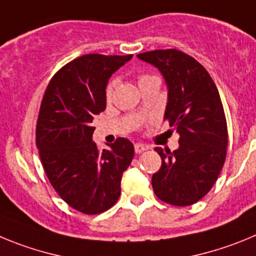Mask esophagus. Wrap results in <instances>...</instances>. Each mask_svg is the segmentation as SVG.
I'll return each instance as SVG.
<instances>
[{
	"mask_svg": "<svg viewBox=\"0 0 256 256\" xmlns=\"http://www.w3.org/2000/svg\"><path fill=\"white\" fill-rule=\"evenodd\" d=\"M146 149H149V146L148 145L142 144V142H136V144H135V152H136V153H142V152L146 150Z\"/></svg>",
	"mask_w": 256,
	"mask_h": 256,
	"instance_id": "34e87169",
	"label": "esophagus"
}]
</instances>
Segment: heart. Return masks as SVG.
<instances>
[{
	"label": "heart",
	"instance_id": "heart-1",
	"mask_svg": "<svg viewBox=\"0 0 256 256\" xmlns=\"http://www.w3.org/2000/svg\"><path fill=\"white\" fill-rule=\"evenodd\" d=\"M149 78H152V76H142V78H140V82H144V80L149 79ZM114 85H116V82H110V85H108V86H107V98H108V100L111 98L112 93H114Z\"/></svg>",
	"mask_w": 256,
	"mask_h": 256
}]
</instances>
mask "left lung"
Here are the masks:
<instances>
[{"instance_id": "obj_1", "label": "left lung", "mask_w": 256, "mask_h": 256, "mask_svg": "<svg viewBox=\"0 0 256 256\" xmlns=\"http://www.w3.org/2000/svg\"><path fill=\"white\" fill-rule=\"evenodd\" d=\"M138 58L164 79V118L180 135L176 150L156 148L162 166L152 177L153 190L168 204L191 206L208 194L226 160L228 136L220 93L208 71L181 50H150Z\"/></svg>"}]
</instances>
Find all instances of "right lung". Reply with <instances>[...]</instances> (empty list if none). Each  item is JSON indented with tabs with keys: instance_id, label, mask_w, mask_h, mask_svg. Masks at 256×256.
I'll return each instance as SVG.
<instances>
[{
	"instance_id": "right-lung-1",
	"label": "right lung",
	"mask_w": 256,
	"mask_h": 256,
	"mask_svg": "<svg viewBox=\"0 0 256 256\" xmlns=\"http://www.w3.org/2000/svg\"><path fill=\"white\" fill-rule=\"evenodd\" d=\"M131 58L94 54L75 58L54 75L43 96L36 122L40 160L57 194L82 213L114 206L134 158L132 142L125 138L103 152L93 142V118L106 110L108 80Z\"/></svg>"
}]
</instances>
